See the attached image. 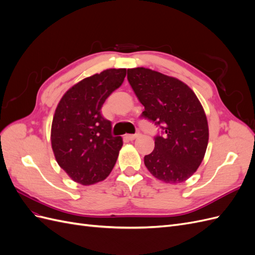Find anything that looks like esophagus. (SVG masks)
Instances as JSON below:
<instances>
[{
    "mask_svg": "<svg viewBox=\"0 0 255 255\" xmlns=\"http://www.w3.org/2000/svg\"><path fill=\"white\" fill-rule=\"evenodd\" d=\"M139 136H140V134H128V135H127V138L128 140H134Z\"/></svg>",
    "mask_w": 255,
    "mask_h": 255,
    "instance_id": "34e87169",
    "label": "esophagus"
}]
</instances>
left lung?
<instances>
[{
    "label": "left lung",
    "instance_id": "1",
    "mask_svg": "<svg viewBox=\"0 0 255 255\" xmlns=\"http://www.w3.org/2000/svg\"><path fill=\"white\" fill-rule=\"evenodd\" d=\"M128 80L144 106L143 117L163 129L144 156L145 167L164 183L188 180L201 165L208 143L202 104L188 85L148 68L128 69Z\"/></svg>",
    "mask_w": 255,
    "mask_h": 255
}]
</instances>
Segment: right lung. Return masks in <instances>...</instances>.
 Here are the masks:
<instances>
[{
    "label": "right lung",
    "mask_w": 255,
    "mask_h": 255,
    "mask_svg": "<svg viewBox=\"0 0 255 255\" xmlns=\"http://www.w3.org/2000/svg\"><path fill=\"white\" fill-rule=\"evenodd\" d=\"M126 68L106 69L69 88L53 116L51 144L60 168L74 182L88 186L112 172L123 144L112 136V122L103 118L102 105L119 88Z\"/></svg>",
    "instance_id": "1"
}]
</instances>
